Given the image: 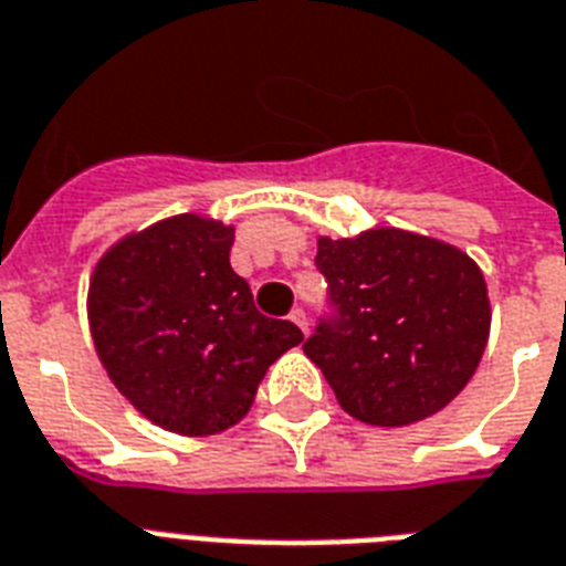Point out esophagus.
Wrapping results in <instances>:
<instances>
[{"instance_id":"1","label":"esophagus","mask_w":566,"mask_h":566,"mask_svg":"<svg viewBox=\"0 0 566 566\" xmlns=\"http://www.w3.org/2000/svg\"><path fill=\"white\" fill-rule=\"evenodd\" d=\"M289 318H292V322H295L297 327H301V331L306 333V327H310V322H306V313H304V310H301V306H295V310L289 313Z\"/></svg>"}]
</instances>
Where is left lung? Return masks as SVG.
I'll return each mask as SVG.
<instances>
[{"label":"left lung","mask_w":566,"mask_h":566,"mask_svg":"<svg viewBox=\"0 0 566 566\" xmlns=\"http://www.w3.org/2000/svg\"><path fill=\"white\" fill-rule=\"evenodd\" d=\"M331 315L304 354L324 371L345 413L398 428L449 405L475 375L488 345V283L458 248L378 227L354 239H318Z\"/></svg>","instance_id":"left-lung-1"}]
</instances>
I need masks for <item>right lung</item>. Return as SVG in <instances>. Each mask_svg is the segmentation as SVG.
Returning <instances> with one entry per match:
<instances>
[{
  "label": "right lung",
  "instance_id": "add662e5",
  "mask_svg": "<svg viewBox=\"0 0 566 566\" xmlns=\"http://www.w3.org/2000/svg\"><path fill=\"white\" fill-rule=\"evenodd\" d=\"M233 227L174 214L96 262L87 318L108 378L165 431H227L253 405L280 354L304 343L253 304L230 269Z\"/></svg>",
  "mask_w": 566,
  "mask_h": 566
}]
</instances>
